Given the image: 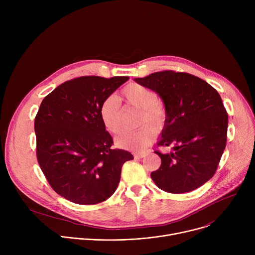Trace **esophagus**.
<instances>
[{
    "label": "esophagus",
    "mask_w": 255,
    "mask_h": 255,
    "mask_svg": "<svg viewBox=\"0 0 255 255\" xmlns=\"http://www.w3.org/2000/svg\"><path fill=\"white\" fill-rule=\"evenodd\" d=\"M145 155H146V153L145 152H139V153H135L134 157L135 158H143Z\"/></svg>",
    "instance_id": "34e87169"
}]
</instances>
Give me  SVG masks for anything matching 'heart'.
<instances>
[{"instance_id":"heart-1","label":"heart","mask_w":255,"mask_h":255,"mask_svg":"<svg viewBox=\"0 0 255 255\" xmlns=\"http://www.w3.org/2000/svg\"><path fill=\"white\" fill-rule=\"evenodd\" d=\"M122 95L129 105L140 110V123L149 122L155 129L162 128L166 119V111L164 106L157 101V94L153 90L138 84H130L123 89ZM100 116L109 132L117 133L120 130L121 105L114 96H109L103 101ZM152 127L144 124L135 131L121 132L115 139L116 145L120 148L133 151L145 148L155 135L154 127Z\"/></svg>"}]
</instances>
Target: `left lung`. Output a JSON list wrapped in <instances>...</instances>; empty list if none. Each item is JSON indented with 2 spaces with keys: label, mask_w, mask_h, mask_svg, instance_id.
I'll list each match as a JSON object with an SVG mask.
<instances>
[{
  "label": "left lung",
  "mask_w": 255,
  "mask_h": 255,
  "mask_svg": "<svg viewBox=\"0 0 255 255\" xmlns=\"http://www.w3.org/2000/svg\"><path fill=\"white\" fill-rule=\"evenodd\" d=\"M134 81L153 90L162 100L166 119L158 140L169 153H155L160 167L151 172L162 191L183 194L212 178L226 147L228 115L212 86L186 72L164 70Z\"/></svg>",
  "instance_id": "obj_1"
}]
</instances>
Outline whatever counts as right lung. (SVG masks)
Returning <instances> with one entry per match:
<instances>
[{
	"mask_svg": "<svg viewBox=\"0 0 255 255\" xmlns=\"http://www.w3.org/2000/svg\"><path fill=\"white\" fill-rule=\"evenodd\" d=\"M128 77H81L54 89L35 117L36 154L51 188L80 205L106 201L116 191L123 164L133 155L112 149L100 107Z\"/></svg>",
	"mask_w": 255,
	"mask_h": 255,
	"instance_id": "right-lung-1",
	"label": "right lung"
}]
</instances>
